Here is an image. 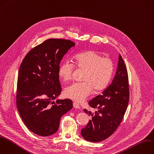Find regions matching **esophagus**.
<instances>
[{"mask_svg": "<svg viewBox=\"0 0 154 154\" xmlns=\"http://www.w3.org/2000/svg\"><path fill=\"white\" fill-rule=\"evenodd\" d=\"M73 107L75 108H78V109L80 108V106H79V105L77 102H73Z\"/></svg>", "mask_w": 154, "mask_h": 154, "instance_id": "1", "label": "esophagus"}]
</instances>
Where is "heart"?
Wrapping results in <instances>:
<instances>
[{
    "mask_svg": "<svg viewBox=\"0 0 154 154\" xmlns=\"http://www.w3.org/2000/svg\"><path fill=\"white\" fill-rule=\"evenodd\" d=\"M75 66L85 71L82 82H74L67 86L65 94L76 102L85 100L92 92L105 89L109 83L114 71V63L108 57H103L99 53L89 51L76 56L73 60ZM73 64L69 61L61 64L59 69L60 76L65 81L72 77Z\"/></svg>",
    "mask_w": 154,
    "mask_h": 154,
    "instance_id": "obj_1",
    "label": "heart"
}]
</instances>
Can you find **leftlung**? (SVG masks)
I'll use <instances>...</instances> for the list:
<instances>
[{"instance_id":"8db88e82","label":"left lung","mask_w":154,"mask_h":154,"mask_svg":"<svg viewBox=\"0 0 154 154\" xmlns=\"http://www.w3.org/2000/svg\"><path fill=\"white\" fill-rule=\"evenodd\" d=\"M129 99L128 75L120 55L116 75L112 83L103 91L89 101L92 108L97 110L84 111L91 119L81 129L82 137L91 142H99L111 136L119 127L126 111Z\"/></svg>"}]
</instances>
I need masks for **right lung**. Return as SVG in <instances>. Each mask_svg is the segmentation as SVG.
I'll return each instance as SVG.
<instances>
[{"instance_id": "1", "label": "right lung", "mask_w": 154, "mask_h": 154, "mask_svg": "<svg viewBox=\"0 0 154 154\" xmlns=\"http://www.w3.org/2000/svg\"><path fill=\"white\" fill-rule=\"evenodd\" d=\"M74 42L48 39L32 49L19 68L16 103L27 128L40 136H49L58 129L62 116L73 108L66 99L53 101L61 94L60 64Z\"/></svg>"}]
</instances>
